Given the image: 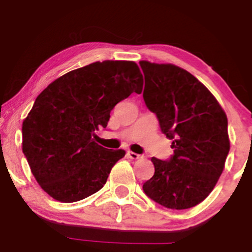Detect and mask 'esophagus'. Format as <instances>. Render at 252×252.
I'll return each instance as SVG.
<instances>
[{
  "mask_svg": "<svg viewBox=\"0 0 252 252\" xmlns=\"http://www.w3.org/2000/svg\"><path fill=\"white\" fill-rule=\"evenodd\" d=\"M126 155H128V158H131V160H138V158H142V155L136 154V153H134V152H128L126 153Z\"/></svg>",
  "mask_w": 252,
  "mask_h": 252,
  "instance_id": "esophagus-1",
  "label": "esophagus"
}]
</instances>
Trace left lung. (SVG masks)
Instances as JSON below:
<instances>
[{"instance_id":"obj_1","label":"left lung","mask_w":252,"mask_h":252,"mask_svg":"<svg viewBox=\"0 0 252 252\" xmlns=\"http://www.w3.org/2000/svg\"><path fill=\"white\" fill-rule=\"evenodd\" d=\"M140 66L144 103L174 149L166 161L152 158L155 173L143 184V192L167 209H190L212 192L224 169L230 150L226 115L186 70L149 62Z\"/></svg>"}]
</instances>
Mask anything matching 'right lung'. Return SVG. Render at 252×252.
<instances>
[{
	"label": "right lung",
	"instance_id": "right-lung-1",
	"mask_svg": "<svg viewBox=\"0 0 252 252\" xmlns=\"http://www.w3.org/2000/svg\"><path fill=\"white\" fill-rule=\"evenodd\" d=\"M142 88L134 62L106 60L63 74L36 97L22 123V152L46 193L74 202L102 189L126 152L97 144L94 131L106 128L117 103Z\"/></svg>",
	"mask_w": 252,
	"mask_h": 252
}]
</instances>
